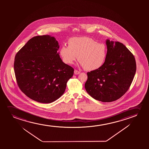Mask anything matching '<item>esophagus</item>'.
<instances>
[{
  "instance_id": "esophagus-1",
  "label": "esophagus",
  "mask_w": 149,
  "mask_h": 149,
  "mask_svg": "<svg viewBox=\"0 0 149 149\" xmlns=\"http://www.w3.org/2000/svg\"><path fill=\"white\" fill-rule=\"evenodd\" d=\"M80 73V71H78V70H74V74H76V75H78V74H79Z\"/></svg>"
}]
</instances>
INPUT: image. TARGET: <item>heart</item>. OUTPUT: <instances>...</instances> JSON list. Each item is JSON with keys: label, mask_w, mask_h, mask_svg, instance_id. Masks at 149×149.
<instances>
[{"label": "heart", "mask_w": 149, "mask_h": 149, "mask_svg": "<svg viewBox=\"0 0 149 149\" xmlns=\"http://www.w3.org/2000/svg\"><path fill=\"white\" fill-rule=\"evenodd\" d=\"M68 46H62L60 54L63 61L72 64L77 58L80 65L88 71L100 69L106 61L107 47L105 44L88 37H74L68 42Z\"/></svg>", "instance_id": "heart-1"}]
</instances>
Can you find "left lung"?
<instances>
[{
    "mask_svg": "<svg viewBox=\"0 0 149 149\" xmlns=\"http://www.w3.org/2000/svg\"><path fill=\"white\" fill-rule=\"evenodd\" d=\"M107 54L100 69L88 72L85 88L96 100L114 101L128 90L134 77L136 65L134 55L122 43L106 40Z\"/></svg>",
    "mask_w": 149,
    "mask_h": 149,
    "instance_id": "8db88e82",
    "label": "left lung"
}]
</instances>
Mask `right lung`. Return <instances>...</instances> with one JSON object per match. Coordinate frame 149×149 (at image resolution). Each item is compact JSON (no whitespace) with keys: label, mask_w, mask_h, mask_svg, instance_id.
<instances>
[{"label":"right lung","mask_w":149,"mask_h":149,"mask_svg":"<svg viewBox=\"0 0 149 149\" xmlns=\"http://www.w3.org/2000/svg\"><path fill=\"white\" fill-rule=\"evenodd\" d=\"M54 37L38 36L30 39L16 53L15 74L21 91L37 102L50 103L61 97L73 68L62 61Z\"/></svg>","instance_id":"add662e5"}]
</instances>
